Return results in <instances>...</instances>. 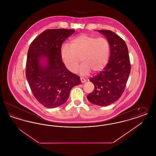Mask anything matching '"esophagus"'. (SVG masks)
I'll use <instances>...</instances> for the list:
<instances>
[{"mask_svg":"<svg viewBox=\"0 0 156 156\" xmlns=\"http://www.w3.org/2000/svg\"><path fill=\"white\" fill-rule=\"evenodd\" d=\"M81 81L82 83H84L85 82L87 81V80L83 78H81Z\"/></svg>","mask_w":156,"mask_h":156,"instance_id":"esophagus-1","label":"esophagus"}]
</instances>
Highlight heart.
<instances>
[{
    "label": "heart",
    "mask_w": 156,
    "mask_h": 156,
    "mask_svg": "<svg viewBox=\"0 0 156 156\" xmlns=\"http://www.w3.org/2000/svg\"><path fill=\"white\" fill-rule=\"evenodd\" d=\"M110 45L105 38H97L85 34L71 39L70 47L63 45L61 48V59L67 70L76 73L80 58L81 66L78 73L87 76L92 71L99 73L104 70L109 60Z\"/></svg>",
    "instance_id": "b5f03b06"
}]
</instances>
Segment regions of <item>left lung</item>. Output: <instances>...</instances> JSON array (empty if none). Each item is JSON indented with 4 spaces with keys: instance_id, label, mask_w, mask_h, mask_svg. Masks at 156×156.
I'll list each match as a JSON object with an SVG mask.
<instances>
[{
    "instance_id": "obj_1",
    "label": "left lung",
    "mask_w": 156,
    "mask_h": 156,
    "mask_svg": "<svg viewBox=\"0 0 156 156\" xmlns=\"http://www.w3.org/2000/svg\"><path fill=\"white\" fill-rule=\"evenodd\" d=\"M98 31L104 35L109 41L111 54L104 71L89 80L94 85L95 89L87 95V99L92 104L105 106L115 102L122 95L131 66L125 41L110 30Z\"/></svg>"
}]
</instances>
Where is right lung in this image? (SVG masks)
Here are the masks:
<instances>
[{
  "label": "right lung",
  "mask_w": 156,
  "mask_h": 156,
  "mask_svg": "<svg viewBox=\"0 0 156 156\" xmlns=\"http://www.w3.org/2000/svg\"><path fill=\"white\" fill-rule=\"evenodd\" d=\"M74 32L64 29L45 30L29 47L26 78L34 97L46 108L64 104L71 89L81 83L79 76L64 67L60 55L62 43Z\"/></svg>",
  "instance_id": "1"
}]
</instances>
